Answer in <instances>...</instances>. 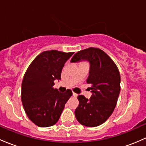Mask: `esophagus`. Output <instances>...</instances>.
<instances>
[{"mask_svg": "<svg viewBox=\"0 0 146 146\" xmlns=\"http://www.w3.org/2000/svg\"><path fill=\"white\" fill-rule=\"evenodd\" d=\"M73 96H74V97H77V94L73 92Z\"/></svg>", "mask_w": 146, "mask_h": 146, "instance_id": "obj_1", "label": "esophagus"}]
</instances>
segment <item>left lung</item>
Returning a JSON list of instances; mask_svg holds the SVG:
<instances>
[{
  "label": "left lung",
  "mask_w": 146,
  "mask_h": 146,
  "mask_svg": "<svg viewBox=\"0 0 146 146\" xmlns=\"http://www.w3.org/2000/svg\"><path fill=\"white\" fill-rule=\"evenodd\" d=\"M87 60L90 63L87 84L92 96L90 99L79 95V106L75 110L77 121L86 127L100 125L110 117L116 106L120 92V74L112 59L103 50L88 48L74 54L71 62Z\"/></svg>",
  "instance_id": "1"
}]
</instances>
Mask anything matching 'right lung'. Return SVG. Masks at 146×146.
I'll return each instance as SVG.
<instances>
[{
  "label": "right lung",
  "mask_w": 146,
  "mask_h": 146,
  "mask_svg": "<svg viewBox=\"0 0 146 146\" xmlns=\"http://www.w3.org/2000/svg\"><path fill=\"white\" fill-rule=\"evenodd\" d=\"M74 52L56 50L40 53L29 66L22 83L21 98L27 115L40 127H48L58 122L72 92L64 94L53 88L54 81L61 79L64 63Z\"/></svg>",
  "instance_id": "add662e5"
}]
</instances>
